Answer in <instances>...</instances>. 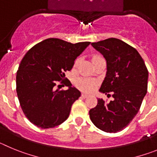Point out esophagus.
<instances>
[{"mask_svg":"<svg viewBox=\"0 0 157 157\" xmlns=\"http://www.w3.org/2000/svg\"><path fill=\"white\" fill-rule=\"evenodd\" d=\"M88 94H82V98H86L87 97H88Z\"/></svg>","mask_w":157,"mask_h":157,"instance_id":"1","label":"esophagus"}]
</instances>
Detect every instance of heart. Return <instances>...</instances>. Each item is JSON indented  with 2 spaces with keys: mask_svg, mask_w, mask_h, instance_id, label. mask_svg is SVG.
<instances>
[{
  "mask_svg": "<svg viewBox=\"0 0 157 157\" xmlns=\"http://www.w3.org/2000/svg\"><path fill=\"white\" fill-rule=\"evenodd\" d=\"M103 59V57L101 56H98V55H96L93 58V61H95V60H98V59ZM78 62H79V58L75 59V66H77ZM75 85L81 90L86 91V92H90V91L94 90V88L97 86V81L94 79L86 78H78L76 79Z\"/></svg>",
  "mask_w": 157,
  "mask_h": 157,
  "instance_id": "heart-1",
  "label": "heart"
}]
</instances>
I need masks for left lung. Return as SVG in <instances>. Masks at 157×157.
<instances>
[{
    "label": "left lung",
    "instance_id": "1",
    "mask_svg": "<svg viewBox=\"0 0 157 157\" xmlns=\"http://www.w3.org/2000/svg\"><path fill=\"white\" fill-rule=\"evenodd\" d=\"M107 60V73L99 91L113 100L98 105L89 112L96 127L107 133L125 128L139 111L148 88L149 72L143 59L134 47L118 38L91 43Z\"/></svg>",
    "mask_w": 157,
    "mask_h": 157
}]
</instances>
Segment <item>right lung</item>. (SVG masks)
Returning <instances> with one entry per match:
<instances>
[{"label":"right lung","instance_id":"obj_1","mask_svg":"<svg viewBox=\"0 0 157 157\" xmlns=\"http://www.w3.org/2000/svg\"><path fill=\"white\" fill-rule=\"evenodd\" d=\"M90 44L48 38L25 54L16 73V92L22 110L30 123L48 129L68 118L72 105L81 92L72 87L69 80L64 81L65 72L71 70L75 59ZM58 81L68 86L69 90L56 89Z\"/></svg>","mask_w":157,"mask_h":157}]
</instances>
